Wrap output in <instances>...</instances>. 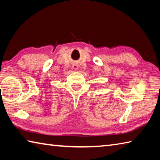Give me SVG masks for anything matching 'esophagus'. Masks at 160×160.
I'll use <instances>...</instances> for the list:
<instances>
[{"label":"esophagus","mask_w":160,"mask_h":160,"mask_svg":"<svg viewBox=\"0 0 160 160\" xmlns=\"http://www.w3.org/2000/svg\"><path fill=\"white\" fill-rule=\"evenodd\" d=\"M72 68H73V69L77 70L78 68V65H73V66H72Z\"/></svg>","instance_id":"esophagus-1"}]
</instances>
